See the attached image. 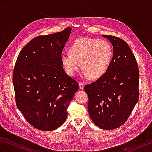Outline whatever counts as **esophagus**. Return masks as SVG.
<instances>
[{"instance_id":"esophagus-1","label":"esophagus","mask_w":152,"mask_h":152,"mask_svg":"<svg viewBox=\"0 0 152 152\" xmlns=\"http://www.w3.org/2000/svg\"><path fill=\"white\" fill-rule=\"evenodd\" d=\"M84 83L83 82H79V87L80 89H83L84 88Z\"/></svg>"}]
</instances>
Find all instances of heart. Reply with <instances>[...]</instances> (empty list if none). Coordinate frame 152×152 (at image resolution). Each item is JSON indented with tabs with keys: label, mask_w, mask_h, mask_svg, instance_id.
<instances>
[{
	"label": "heart",
	"mask_w": 152,
	"mask_h": 152,
	"mask_svg": "<svg viewBox=\"0 0 152 152\" xmlns=\"http://www.w3.org/2000/svg\"><path fill=\"white\" fill-rule=\"evenodd\" d=\"M70 53H63L61 61L66 72L73 76L79 71L80 64L85 75L92 79L105 74L113 57V48L109 42L103 39L81 38L69 47Z\"/></svg>",
	"instance_id": "obj_1"
}]
</instances>
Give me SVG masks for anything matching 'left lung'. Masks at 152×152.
Returning a JSON list of instances; mask_svg holds the SVG:
<instances>
[{"label": "left lung", "instance_id": "left-lung-1", "mask_svg": "<svg viewBox=\"0 0 152 152\" xmlns=\"http://www.w3.org/2000/svg\"><path fill=\"white\" fill-rule=\"evenodd\" d=\"M113 46L114 55L107 71L95 82L86 85L88 111L92 121L103 130L126 122L138 102L137 62L127 43L114 36L103 35Z\"/></svg>", "mask_w": 152, "mask_h": 152}]
</instances>
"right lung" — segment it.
I'll return each instance as SVG.
<instances>
[{"label":"right lung","mask_w":152,"mask_h":152,"mask_svg":"<svg viewBox=\"0 0 152 152\" xmlns=\"http://www.w3.org/2000/svg\"><path fill=\"white\" fill-rule=\"evenodd\" d=\"M72 29L38 36L20 50L13 83L18 110L31 125L50 131L63 124L79 84L67 75L61 55Z\"/></svg>","instance_id":"add662e5"}]
</instances>
